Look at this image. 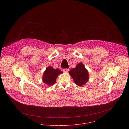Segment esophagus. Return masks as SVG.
Masks as SVG:
<instances>
[{
    "instance_id": "obj_1",
    "label": "esophagus",
    "mask_w": 129,
    "mask_h": 129,
    "mask_svg": "<svg viewBox=\"0 0 129 129\" xmlns=\"http://www.w3.org/2000/svg\"><path fill=\"white\" fill-rule=\"evenodd\" d=\"M63 72H64V73H68V71H69V69H64L63 70Z\"/></svg>"
}]
</instances>
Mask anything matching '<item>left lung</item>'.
Wrapping results in <instances>:
<instances>
[{
    "label": "left lung",
    "instance_id": "8db88e82",
    "mask_svg": "<svg viewBox=\"0 0 129 129\" xmlns=\"http://www.w3.org/2000/svg\"><path fill=\"white\" fill-rule=\"evenodd\" d=\"M69 74L72 77L75 84L79 86H82L89 80L88 72L82 62L71 70Z\"/></svg>",
    "mask_w": 129,
    "mask_h": 129
}]
</instances>
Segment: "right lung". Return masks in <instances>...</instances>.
<instances>
[{
	"mask_svg": "<svg viewBox=\"0 0 129 129\" xmlns=\"http://www.w3.org/2000/svg\"><path fill=\"white\" fill-rule=\"evenodd\" d=\"M62 73L59 69H55L51 66H49L43 72V81L48 86H52L55 84L57 76Z\"/></svg>",
	"mask_w": 129,
	"mask_h": 129,
	"instance_id": "add662e5",
	"label": "right lung"
}]
</instances>
